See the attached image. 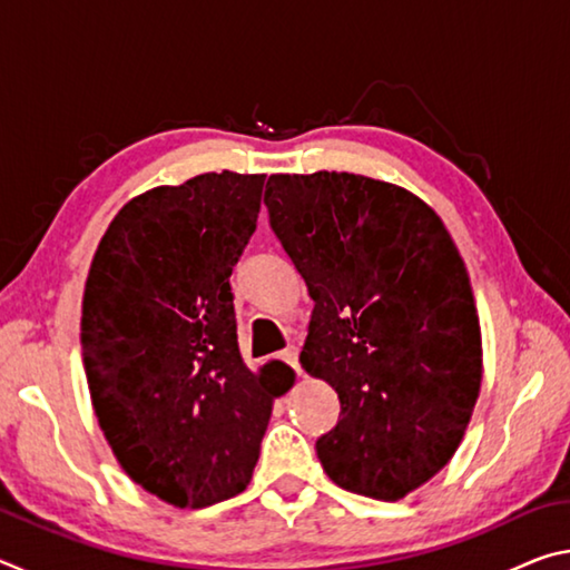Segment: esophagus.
I'll list each match as a JSON object with an SVG mask.
<instances>
[{
  "label": "esophagus",
  "mask_w": 570,
  "mask_h": 570,
  "mask_svg": "<svg viewBox=\"0 0 570 570\" xmlns=\"http://www.w3.org/2000/svg\"><path fill=\"white\" fill-rule=\"evenodd\" d=\"M282 360L292 366V370L296 372V374H302V364H298V350L296 346H288V350H284L282 352Z\"/></svg>",
  "instance_id": "obj_1"
}]
</instances>
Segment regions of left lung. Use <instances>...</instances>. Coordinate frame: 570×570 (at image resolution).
I'll return each mask as SVG.
<instances>
[{
	"label": "left lung",
	"instance_id": "left-lung-1",
	"mask_svg": "<svg viewBox=\"0 0 570 570\" xmlns=\"http://www.w3.org/2000/svg\"><path fill=\"white\" fill-rule=\"evenodd\" d=\"M264 204L314 298L304 370L342 414L316 440L336 485L400 500L448 465L482 382L468 268L422 198L354 173H276Z\"/></svg>",
	"mask_w": 570,
	"mask_h": 570
}]
</instances>
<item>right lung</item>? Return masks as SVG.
Segmentation results:
<instances>
[{"label": "right lung", "instance_id": "right-lung-1", "mask_svg": "<svg viewBox=\"0 0 570 570\" xmlns=\"http://www.w3.org/2000/svg\"><path fill=\"white\" fill-rule=\"evenodd\" d=\"M266 176L204 173L128 200L82 296V362L100 430L150 495L206 508L246 490L276 397L238 350L228 276L256 230Z\"/></svg>", "mask_w": 570, "mask_h": 570}]
</instances>
